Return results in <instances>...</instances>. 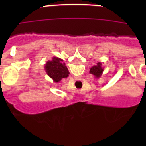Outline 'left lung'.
<instances>
[{"instance_id":"1","label":"left lung","mask_w":146,"mask_h":146,"mask_svg":"<svg viewBox=\"0 0 146 146\" xmlns=\"http://www.w3.org/2000/svg\"><path fill=\"white\" fill-rule=\"evenodd\" d=\"M101 62H98L96 63V65L93 66L91 67L89 73L94 76L96 78H99L102 74L103 72H104V67L102 66Z\"/></svg>"}]
</instances>
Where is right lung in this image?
<instances>
[{
	"label": "right lung",
	"mask_w": 146,
	"mask_h": 146,
	"mask_svg": "<svg viewBox=\"0 0 146 146\" xmlns=\"http://www.w3.org/2000/svg\"><path fill=\"white\" fill-rule=\"evenodd\" d=\"M44 70L55 82H60L63 78H66L69 74L65 63H63V60L57 57H53L52 60H48L45 64Z\"/></svg>",
	"instance_id": "obj_1"
}]
</instances>
